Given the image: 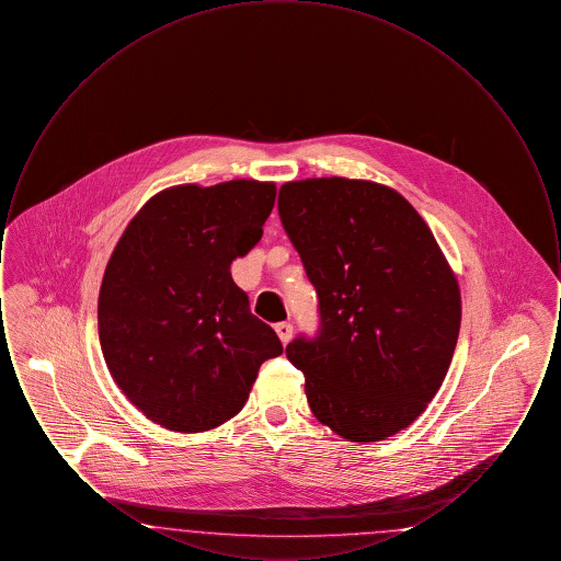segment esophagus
<instances>
[{"instance_id":"esophagus-1","label":"esophagus","mask_w":561,"mask_h":561,"mask_svg":"<svg viewBox=\"0 0 561 561\" xmlns=\"http://www.w3.org/2000/svg\"><path fill=\"white\" fill-rule=\"evenodd\" d=\"M275 332H277L279 341L286 345V343H290V339H293V323H288V321H282V323H277V325H275Z\"/></svg>"}]
</instances>
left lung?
<instances>
[{"label": "left lung", "instance_id": "8db88e82", "mask_svg": "<svg viewBox=\"0 0 561 561\" xmlns=\"http://www.w3.org/2000/svg\"><path fill=\"white\" fill-rule=\"evenodd\" d=\"M277 210L320 298V330L286 347L316 419L348 442L408 427L442 387L460 293L427 222L398 191L307 179Z\"/></svg>", "mask_w": 561, "mask_h": 561}]
</instances>
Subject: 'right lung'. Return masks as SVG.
Wrapping results in <instances>:
<instances>
[{
	"label": "right lung",
	"mask_w": 561,
	"mask_h": 561,
	"mask_svg": "<svg viewBox=\"0 0 561 561\" xmlns=\"http://www.w3.org/2000/svg\"><path fill=\"white\" fill-rule=\"evenodd\" d=\"M273 183L181 185L151 197L108 259L99 336L108 373L153 423L202 433L236 416L263 362L282 355L231 263L263 238Z\"/></svg>",
	"instance_id": "1"
}]
</instances>
